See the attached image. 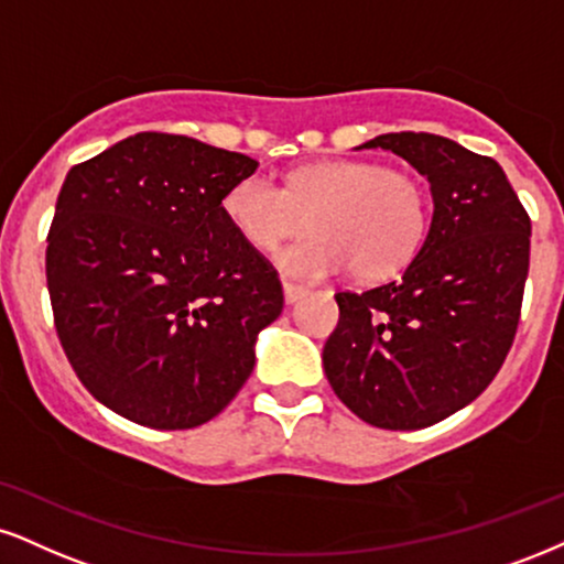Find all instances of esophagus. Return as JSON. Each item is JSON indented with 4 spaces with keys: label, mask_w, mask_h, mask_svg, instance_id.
<instances>
[{
    "label": "esophagus",
    "mask_w": 564,
    "mask_h": 564,
    "mask_svg": "<svg viewBox=\"0 0 564 564\" xmlns=\"http://www.w3.org/2000/svg\"><path fill=\"white\" fill-rule=\"evenodd\" d=\"M304 294H307V289L304 286H296V283L283 281V300H286V304H296Z\"/></svg>",
    "instance_id": "1"
}]
</instances>
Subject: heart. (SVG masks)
I'll return each instance as SVG.
<instances>
[{
    "mask_svg": "<svg viewBox=\"0 0 564 564\" xmlns=\"http://www.w3.org/2000/svg\"><path fill=\"white\" fill-rule=\"evenodd\" d=\"M223 215L249 247L268 252L283 239L315 230L278 252L283 273L323 281L351 268L381 281L415 257L429 228V194L412 173L368 160H328L296 167L286 186L243 175L223 196Z\"/></svg>",
    "mask_w": 564,
    "mask_h": 564,
    "instance_id": "heart-1",
    "label": "heart"
}]
</instances>
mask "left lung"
<instances>
[{
  "label": "left lung",
  "instance_id": "1",
  "mask_svg": "<svg viewBox=\"0 0 564 564\" xmlns=\"http://www.w3.org/2000/svg\"><path fill=\"white\" fill-rule=\"evenodd\" d=\"M431 183L429 236L399 281L341 291L323 347L336 397L386 431L429 429L470 404L512 347L531 262V217L497 160L433 133H383Z\"/></svg>",
  "mask_w": 564,
  "mask_h": 564
}]
</instances>
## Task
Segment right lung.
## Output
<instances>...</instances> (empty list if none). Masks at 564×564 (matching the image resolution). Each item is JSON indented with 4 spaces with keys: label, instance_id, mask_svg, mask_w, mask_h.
Masks as SVG:
<instances>
[{
    "label": "right lung",
    "instance_id": "obj_1",
    "mask_svg": "<svg viewBox=\"0 0 564 564\" xmlns=\"http://www.w3.org/2000/svg\"><path fill=\"white\" fill-rule=\"evenodd\" d=\"M257 165L188 135L135 133L67 173L46 236L54 328L118 415L196 429L252 376L283 289L223 196Z\"/></svg>",
    "mask_w": 564,
    "mask_h": 564
}]
</instances>
